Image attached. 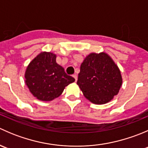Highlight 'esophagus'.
Here are the masks:
<instances>
[{"label":"esophagus","mask_w":148,"mask_h":148,"mask_svg":"<svg viewBox=\"0 0 148 148\" xmlns=\"http://www.w3.org/2000/svg\"><path fill=\"white\" fill-rule=\"evenodd\" d=\"M73 77H74V78L75 79V81L77 82V74H74V75H73Z\"/></svg>","instance_id":"obj_1"}]
</instances>
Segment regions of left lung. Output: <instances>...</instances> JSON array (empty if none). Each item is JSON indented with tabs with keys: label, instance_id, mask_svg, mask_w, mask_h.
<instances>
[{
	"label": "left lung",
	"instance_id": "obj_1",
	"mask_svg": "<svg viewBox=\"0 0 148 148\" xmlns=\"http://www.w3.org/2000/svg\"><path fill=\"white\" fill-rule=\"evenodd\" d=\"M122 84L120 69L107 53H91L82 63L77 84L91 102H110L118 94Z\"/></svg>",
	"mask_w": 148,
	"mask_h": 148
}]
</instances>
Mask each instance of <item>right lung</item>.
<instances>
[{
  "mask_svg": "<svg viewBox=\"0 0 148 148\" xmlns=\"http://www.w3.org/2000/svg\"><path fill=\"white\" fill-rule=\"evenodd\" d=\"M56 55L41 52L34 58L25 72V82L31 93L41 101H51L60 96L74 78L66 74L56 62Z\"/></svg>",
  "mask_w": 148,
  "mask_h": 148,
  "instance_id": "obj_1",
  "label": "right lung"
}]
</instances>
